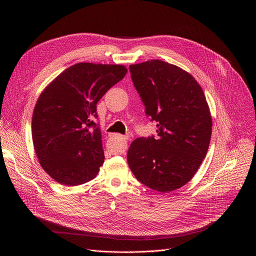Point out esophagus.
Listing matches in <instances>:
<instances>
[{
  "label": "esophagus",
  "instance_id": "obj_1",
  "mask_svg": "<svg viewBox=\"0 0 256 256\" xmlns=\"http://www.w3.org/2000/svg\"><path fill=\"white\" fill-rule=\"evenodd\" d=\"M116 136H118L120 140H122V142H124V149H122L120 152H124V151H126V140H128V138H126V136H122V134H118Z\"/></svg>",
  "mask_w": 256,
  "mask_h": 256
}]
</instances>
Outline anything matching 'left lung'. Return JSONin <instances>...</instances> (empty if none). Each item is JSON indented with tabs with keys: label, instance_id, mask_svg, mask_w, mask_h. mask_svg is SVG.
I'll use <instances>...</instances> for the list:
<instances>
[{
	"label": "left lung",
	"instance_id": "1",
	"mask_svg": "<svg viewBox=\"0 0 256 256\" xmlns=\"http://www.w3.org/2000/svg\"><path fill=\"white\" fill-rule=\"evenodd\" d=\"M134 85L157 122L158 136L138 138L128 163L142 184L159 192L186 186L204 159L212 136V116L198 81L181 68L151 60L130 66Z\"/></svg>",
	"mask_w": 256,
	"mask_h": 256
}]
</instances>
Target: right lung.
I'll list each match as a JSON object with an SVG mask.
<instances>
[{
    "instance_id": "right-lung-1",
    "label": "right lung",
    "mask_w": 256,
    "mask_h": 256,
    "mask_svg": "<svg viewBox=\"0 0 256 256\" xmlns=\"http://www.w3.org/2000/svg\"><path fill=\"white\" fill-rule=\"evenodd\" d=\"M122 64L78 62L54 78L36 101L32 140L44 170L66 186L96 177L104 162L96 104L126 75Z\"/></svg>"
}]
</instances>
